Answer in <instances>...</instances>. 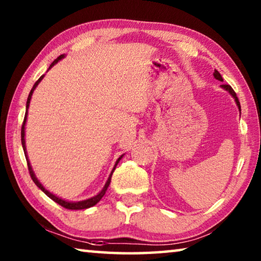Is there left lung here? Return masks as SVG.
I'll use <instances>...</instances> for the list:
<instances>
[{"mask_svg": "<svg viewBox=\"0 0 261 261\" xmlns=\"http://www.w3.org/2000/svg\"><path fill=\"white\" fill-rule=\"evenodd\" d=\"M213 74H214L215 79H218V81H220V82H223V79H222V77H221V74H220V72L218 71V70H214V73H213ZM221 87H223L224 90L228 91L229 93H230V94L232 95V98L235 99L236 103H237V106H238V109H240V112H241V105H240V101H238V98H237V95H236V93H235V91L232 90L231 86H230V85H227V84H223V85H221Z\"/></svg>", "mask_w": 261, "mask_h": 261, "instance_id": "obj_1", "label": "left lung"}]
</instances>
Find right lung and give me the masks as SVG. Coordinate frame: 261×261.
Returning a JSON list of instances; mask_svg holds the SVG:
<instances>
[{"mask_svg": "<svg viewBox=\"0 0 261 261\" xmlns=\"http://www.w3.org/2000/svg\"><path fill=\"white\" fill-rule=\"evenodd\" d=\"M63 57H64V55H60L59 57H57V59H56L54 62H53V63L49 65V68H48V70H49L51 67H54V65L57 63V62H59L60 60L63 59ZM42 78H43V76H41L40 78L38 79L37 83L34 84L33 88H32V90H31V92H30V94H29V98H28V101H26V113H25L24 122H23V125H21V145H23L24 154H25L26 161H28V167H29V171H30L31 178L33 179V182L35 183V185H37V187H38L39 189H40L41 191L45 192V193L47 194V196L50 198L51 200H54L55 202H57V204L61 205L62 207H64V208H67V210H85V208H90V207L94 206L95 204H98V202L101 200V198H102V197L105 196V193H106V191H107V189H108L109 184H110V180H112V175H113V173H114L115 168H116L117 163L120 162V160H121V159H122V156H123V155H121L120 158L117 159V161H116V163H115V166H114V169L112 170V173H110L109 177H108V180H107V182H106V184H105L103 189L101 190V191H100L98 194H96V196H94V197L90 198V199L82 200V201H76V202H72V201H67V200H63V199H61V198H59V197H56L55 194L50 193L49 191H48V190H46L45 188H43V185H42L40 182H39V180H38V178H37V177H35V175H34V171H33V169H32V167H31V163H30V161H29L28 153H26V146H25V124H26V117H28V110H29V107H30V101H31V98H32V94H33V92H34V90H35V87H37V86H38V84L42 81Z\"/></svg>", "mask_w": 261, "mask_h": 261, "instance_id": "add662e5", "label": "right lung"}]
</instances>
